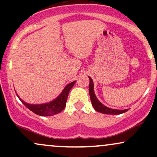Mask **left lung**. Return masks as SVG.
Instances as JSON below:
<instances>
[{
	"instance_id": "obj_1",
	"label": "left lung",
	"mask_w": 157,
	"mask_h": 157,
	"mask_svg": "<svg viewBox=\"0 0 157 157\" xmlns=\"http://www.w3.org/2000/svg\"><path fill=\"white\" fill-rule=\"evenodd\" d=\"M90 82H89V94H90V98H91V104H92L94 109H95V111H98L102 113H105V114H120V113H123L126 112L128 109H125V110H118V109H110V108L106 107L101 103L98 100V99L97 98L96 95H95L94 91V82L92 79L91 77H89Z\"/></svg>"
}]
</instances>
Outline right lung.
<instances>
[{
	"mask_svg": "<svg viewBox=\"0 0 157 157\" xmlns=\"http://www.w3.org/2000/svg\"><path fill=\"white\" fill-rule=\"evenodd\" d=\"M75 82L76 81H74V82H71V83L68 84L64 88L62 93L57 98L50 102H48V103L37 104V105L29 104L21 100L18 97V95H17V97L21 100V101L23 102V105L26 106V108H28L29 110H31L32 112L36 113V114L43 117L52 116V115L57 114V113L61 112L65 109L66 101H67L68 93H69L71 88L74 86V85L75 84Z\"/></svg>",
	"mask_w": 157,
	"mask_h": 157,
	"instance_id": "add662e5",
	"label": "right lung"
}]
</instances>
